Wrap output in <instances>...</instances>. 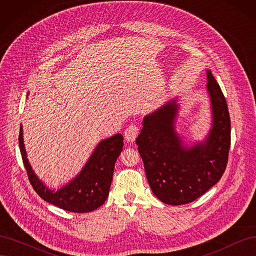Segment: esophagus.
I'll return each instance as SVG.
<instances>
[{
  "label": "esophagus",
  "mask_w": 256,
  "mask_h": 256,
  "mask_svg": "<svg viewBox=\"0 0 256 256\" xmlns=\"http://www.w3.org/2000/svg\"><path fill=\"white\" fill-rule=\"evenodd\" d=\"M138 134V128L136 127V125H134V124H131V125H129L126 130H125V138L128 141V142H134L136 140V138Z\"/></svg>",
  "instance_id": "esophagus-1"
}]
</instances>
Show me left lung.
<instances>
[{
	"mask_svg": "<svg viewBox=\"0 0 256 256\" xmlns=\"http://www.w3.org/2000/svg\"><path fill=\"white\" fill-rule=\"evenodd\" d=\"M212 128L205 142L187 148L174 130L178 106L168 102L145 116L136 138L150 189L168 205L188 204L220 180L226 168L230 146V118L226 97L207 70Z\"/></svg>",
	"mask_w": 256,
	"mask_h": 256,
	"instance_id": "1",
	"label": "left lung"
}]
</instances>
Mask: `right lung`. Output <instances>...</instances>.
Instances as JSON below:
<instances>
[{
    "instance_id": "obj_1",
    "label": "right lung",
    "mask_w": 256,
    "mask_h": 256,
    "mask_svg": "<svg viewBox=\"0 0 256 256\" xmlns=\"http://www.w3.org/2000/svg\"><path fill=\"white\" fill-rule=\"evenodd\" d=\"M122 140L124 138L120 134L102 140L81 173L65 187L54 192L46 187L34 174L26 158L22 127L19 132L21 157L33 189L46 202L72 212H90L106 202L111 187L115 161L122 150Z\"/></svg>"
}]
</instances>
